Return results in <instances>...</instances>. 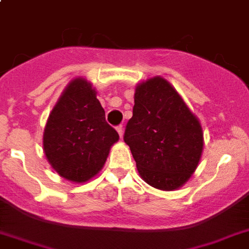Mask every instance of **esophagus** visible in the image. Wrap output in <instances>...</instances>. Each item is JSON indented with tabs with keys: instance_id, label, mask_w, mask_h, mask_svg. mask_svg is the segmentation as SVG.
Segmentation results:
<instances>
[{
	"instance_id": "obj_1",
	"label": "esophagus",
	"mask_w": 249,
	"mask_h": 249,
	"mask_svg": "<svg viewBox=\"0 0 249 249\" xmlns=\"http://www.w3.org/2000/svg\"><path fill=\"white\" fill-rule=\"evenodd\" d=\"M116 130H117V133H119L120 138H123V136H124V126H123V125H120V126H117Z\"/></svg>"
}]
</instances>
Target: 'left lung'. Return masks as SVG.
<instances>
[{"label": "left lung", "mask_w": 249, "mask_h": 249, "mask_svg": "<svg viewBox=\"0 0 249 249\" xmlns=\"http://www.w3.org/2000/svg\"><path fill=\"white\" fill-rule=\"evenodd\" d=\"M124 141L141 178L163 191L178 190L189 181L204 147L200 121L161 76L136 86Z\"/></svg>", "instance_id": "1"}]
</instances>
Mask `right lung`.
I'll return each mask as SVG.
<instances>
[{
	"mask_svg": "<svg viewBox=\"0 0 249 249\" xmlns=\"http://www.w3.org/2000/svg\"><path fill=\"white\" fill-rule=\"evenodd\" d=\"M119 134L106 121L93 84L76 77L66 86L49 115L42 146L49 164L60 177L84 183L105 165Z\"/></svg>",
	"mask_w": 249,
	"mask_h": 249,
	"instance_id": "right-lung-1",
	"label": "right lung"
}]
</instances>
